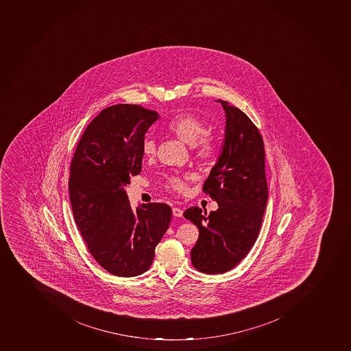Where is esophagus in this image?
Listing matches in <instances>:
<instances>
[{
	"mask_svg": "<svg viewBox=\"0 0 351 351\" xmlns=\"http://www.w3.org/2000/svg\"><path fill=\"white\" fill-rule=\"evenodd\" d=\"M172 213H173L174 217H177V218H181V217L183 215V210L180 209V208H178V206H176V208L172 209Z\"/></svg>",
	"mask_w": 351,
	"mask_h": 351,
	"instance_id": "obj_1",
	"label": "esophagus"
}]
</instances>
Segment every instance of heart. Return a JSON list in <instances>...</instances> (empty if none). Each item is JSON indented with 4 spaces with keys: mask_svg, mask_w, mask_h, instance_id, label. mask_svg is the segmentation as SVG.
<instances>
[{
    "mask_svg": "<svg viewBox=\"0 0 351 351\" xmlns=\"http://www.w3.org/2000/svg\"><path fill=\"white\" fill-rule=\"evenodd\" d=\"M168 130L186 145H195V154L201 160L215 158L218 145L215 138L206 133V125L200 119L190 113L176 115L168 123ZM156 141L152 138H145L142 143V152L145 158H152L156 154ZM167 186L178 193H184L188 190L186 180L179 177L169 178Z\"/></svg>",
    "mask_w": 351,
    "mask_h": 351,
    "instance_id": "obj_1",
    "label": "heart"
}]
</instances>
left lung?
<instances>
[{
	"instance_id": "obj_1",
	"label": "left lung",
	"mask_w": 351,
	"mask_h": 351,
	"mask_svg": "<svg viewBox=\"0 0 351 351\" xmlns=\"http://www.w3.org/2000/svg\"><path fill=\"white\" fill-rule=\"evenodd\" d=\"M226 134L221 156L204 183V193L218 210L191 206L183 215L199 229L191 263L204 274H223L234 268L254 245L268 200L265 145L249 117L227 101Z\"/></svg>"
}]
</instances>
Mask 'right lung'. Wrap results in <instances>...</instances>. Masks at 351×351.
Here are the masks:
<instances>
[{
    "instance_id": "right-lung-1",
    "label": "right lung",
    "mask_w": 351,
    "mask_h": 351,
    "mask_svg": "<svg viewBox=\"0 0 351 351\" xmlns=\"http://www.w3.org/2000/svg\"><path fill=\"white\" fill-rule=\"evenodd\" d=\"M159 119L154 110L115 104L102 110L80 138L70 165L74 220L90 254L117 277H136L152 265L171 222L165 204L133 210L124 186L141 172L142 143Z\"/></svg>"
}]
</instances>
